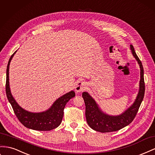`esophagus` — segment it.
I'll use <instances>...</instances> for the list:
<instances>
[{"label":"esophagus","mask_w":155,"mask_h":155,"mask_svg":"<svg viewBox=\"0 0 155 155\" xmlns=\"http://www.w3.org/2000/svg\"><path fill=\"white\" fill-rule=\"evenodd\" d=\"M87 88V83L85 81H78L77 82L76 87H75V91L76 93H79Z\"/></svg>","instance_id":"1"}]
</instances>
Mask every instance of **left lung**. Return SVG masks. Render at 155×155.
Listing matches in <instances>:
<instances>
[{
    "label": "left lung",
    "mask_w": 155,
    "mask_h": 155,
    "mask_svg": "<svg viewBox=\"0 0 155 155\" xmlns=\"http://www.w3.org/2000/svg\"><path fill=\"white\" fill-rule=\"evenodd\" d=\"M130 50L133 57L135 58L140 68V80L139 91L134 102L122 114L118 115H110L104 113L100 109L94 99L87 93L83 92L82 97L85 104V117L89 126L100 132H110L117 131L132 122L137 114L145 94V83L143 65L135 50L130 45Z\"/></svg>",
    "instance_id": "left-lung-1"
}]
</instances>
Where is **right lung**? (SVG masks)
I'll list each match as a JSON object with an SVG mask.
<instances>
[{"label":"right lung","instance_id":"obj_1","mask_svg":"<svg viewBox=\"0 0 155 155\" xmlns=\"http://www.w3.org/2000/svg\"><path fill=\"white\" fill-rule=\"evenodd\" d=\"M11 56L6 69V93L8 101L19 120L25 127L35 130L49 131L58 127L62 122L64 108L69 100L75 97L74 91L64 94L57 99L48 110L42 112H31L21 107L12 94L9 82V68L10 62L15 53Z\"/></svg>","mask_w":155,"mask_h":155}]
</instances>
